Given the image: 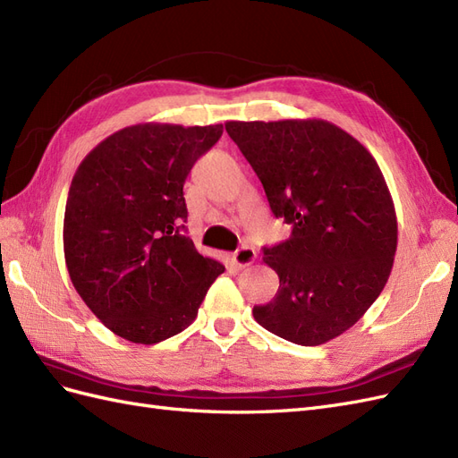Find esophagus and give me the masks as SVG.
<instances>
[{
	"instance_id": "1",
	"label": "esophagus",
	"mask_w": 458,
	"mask_h": 458,
	"mask_svg": "<svg viewBox=\"0 0 458 458\" xmlns=\"http://www.w3.org/2000/svg\"><path fill=\"white\" fill-rule=\"evenodd\" d=\"M254 259H256V250H254V248H250V246H241L237 252H233L229 256L231 266L237 267V269L248 267V266H250V263H254Z\"/></svg>"
}]
</instances>
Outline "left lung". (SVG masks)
<instances>
[{"instance_id": "1", "label": "left lung", "mask_w": 458, "mask_h": 458, "mask_svg": "<svg viewBox=\"0 0 458 458\" xmlns=\"http://www.w3.org/2000/svg\"><path fill=\"white\" fill-rule=\"evenodd\" d=\"M225 130L259 177L271 212L293 225L263 248L279 275L256 321L300 345H318L353 327L392 273L397 217L370 152L327 120L227 122Z\"/></svg>"}]
</instances>
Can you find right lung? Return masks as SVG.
I'll return each mask as SVG.
<instances>
[{
	"mask_svg": "<svg viewBox=\"0 0 458 458\" xmlns=\"http://www.w3.org/2000/svg\"><path fill=\"white\" fill-rule=\"evenodd\" d=\"M224 126L137 123L97 145L72 177L64 259L99 321L133 344H157L197 318L225 271L183 234L185 179Z\"/></svg>",
	"mask_w": 458,
	"mask_h": 458,
	"instance_id": "right-lung-1",
	"label": "right lung"
}]
</instances>
